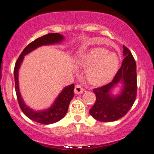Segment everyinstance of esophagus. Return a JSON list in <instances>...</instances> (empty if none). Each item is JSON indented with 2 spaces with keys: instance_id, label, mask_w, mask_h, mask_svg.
<instances>
[{
  "instance_id": "obj_1",
  "label": "esophagus",
  "mask_w": 154,
  "mask_h": 154,
  "mask_svg": "<svg viewBox=\"0 0 154 154\" xmlns=\"http://www.w3.org/2000/svg\"><path fill=\"white\" fill-rule=\"evenodd\" d=\"M84 91V88L80 85H76L75 88H74V93L76 94H82Z\"/></svg>"
}]
</instances>
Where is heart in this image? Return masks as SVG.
Masks as SVG:
<instances>
[{"instance_id": "obj_1", "label": "heart", "mask_w": 154, "mask_h": 154, "mask_svg": "<svg viewBox=\"0 0 154 154\" xmlns=\"http://www.w3.org/2000/svg\"><path fill=\"white\" fill-rule=\"evenodd\" d=\"M88 69L86 77L91 84L100 85L109 81L117 72L119 60L117 55L104 48L94 49L80 61Z\"/></svg>"}]
</instances>
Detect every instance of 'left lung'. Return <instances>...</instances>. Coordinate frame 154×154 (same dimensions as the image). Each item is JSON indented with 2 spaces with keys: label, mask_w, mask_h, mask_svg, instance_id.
Segmentation results:
<instances>
[{
  "label": "left lung",
  "mask_w": 154,
  "mask_h": 154,
  "mask_svg": "<svg viewBox=\"0 0 154 154\" xmlns=\"http://www.w3.org/2000/svg\"><path fill=\"white\" fill-rule=\"evenodd\" d=\"M123 48L125 58L112 82L94 89L96 99L90 109V114L99 121L112 122L124 117L136 99V62L129 49L124 45ZM119 83L122 84L121 93L118 95H112L111 93Z\"/></svg>",
  "instance_id": "left-lung-1"
}]
</instances>
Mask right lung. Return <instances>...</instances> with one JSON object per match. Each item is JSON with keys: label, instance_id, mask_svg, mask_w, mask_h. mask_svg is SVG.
<instances>
[{"label": "right lung", "instance_id": "1", "mask_svg": "<svg viewBox=\"0 0 154 154\" xmlns=\"http://www.w3.org/2000/svg\"><path fill=\"white\" fill-rule=\"evenodd\" d=\"M63 36L58 33H48V34L36 38V40L30 43L23 50L21 55H20L17 60L16 63H15L14 69L15 91H16L17 97L20 109H22V111L27 117L29 118L32 121H36L39 124L45 125L54 124V123L58 122L65 116L67 111H68L69 103L74 96V84H72V85L64 88L63 91L59 94L58 96L56 98L52 105L48 109L41 111L33 110L25 104L23 98H22L21 94H20L19 80H18L19 69L21 66V63H23L24 56L27 54L30 53L35 49L38 48V47L43 46V45H50L60 43L63 41Z\"/></svg>", "mask_w": 154, "mask_h": 154}]
</instances>
